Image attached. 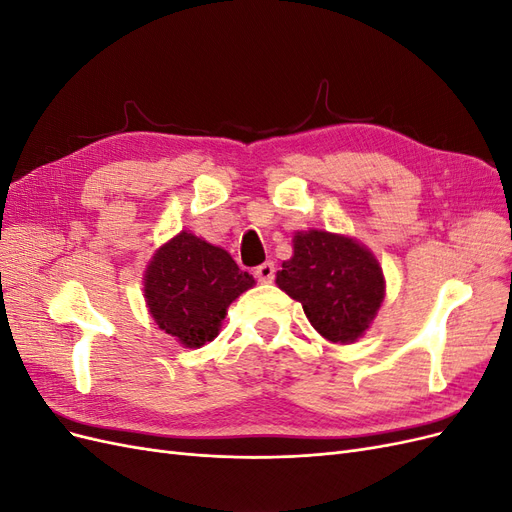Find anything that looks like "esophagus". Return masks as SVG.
I'll return each mask as SVG.
<instances>
[{"instance_id": "1", "label": "esophagus", "mask_w": 512, "mask_h": 512, "mask_svg": "<svg viewBox=\"0 0 512 512\" xmlns=\"http://www.w3.org/2000/svg\"><path fill=\"white\" fill-rule=\"evenodd\" d=\"M254 275H256V280L260 284H271L273 277H275V265H273V262H262L260 267H256Z\"/></svg>"}]
</instances>
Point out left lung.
I'll list each match as a JSON object with an SVG mask.
<instances>
[{"label": "left lung", "instance_id": "8db88e82", "mask_svg": "<svg viewBox=\"0 0 512 512\" xmlns=\"http://www.w3.org/2000/svg\"><path fill=\"white\" fill-rule=\"evenodd\" d=\"M294 254L275 284L303 305L312 327L333 344L363 337L384 299L380 262L365 245L324 230L297 232Z\"/></svg>", "mask_w": 512, "mask_h": 512}]
</instances>
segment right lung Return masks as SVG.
Instances as JSON below:
<instances>
[{
	"label": "right lung",
	"instance_id": "obj_1",
	"mask_svg": "<svg viewBox=\"0 0 512 512\" xmlns=\"http://www.w3.org/2000/svg\"><path fill=\"white\" fill-rule=\"evenodd\" d=\"M254 286L218 245L183 230L153 254L145 271V301L158 327L185 348L218 337L228 305Z\"/></svg>",
	"mask_w": 512,
	"mask_h": 512
}]
</instances>
